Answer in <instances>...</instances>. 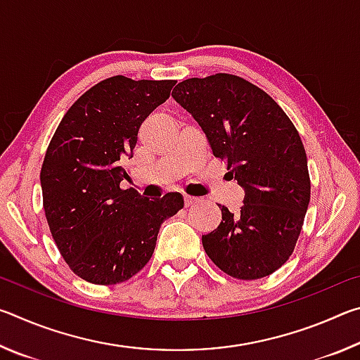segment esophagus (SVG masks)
<instances>
[{"label":"esophagus","instance_id":"esophagus-1","mask_svg":"<svg viewBox=\"0 0 360 360\" xmlns=\"http://www.w3.org/2000/svg\"><path fill=\"white\" fill-rule=\"evenodd\" d=\"M193 203H197V198L191 197V195H184V205L186 206H192Z\"/></svg>","mask_w":360,"mask_h":360}]
</instances>
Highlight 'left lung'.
<instances>
[{"label":"left lung","instance_id":"left-lung-1","mask_svg":"<svg viewBox=\"0 0 360 360\" xmlns=\"http://www.w3.org/2000/svg\"><path fill=\"white\" fill-rule=\"evenodd\" d=\"M172 96L245 188L236 214L219 205L221 224L202 236L206 254L233 278L271 275L294 252L311 192L297 129L270 95L240 76L186 79Z\"/></svg>","mask_w":360,"mask_h":360}]
</instances>
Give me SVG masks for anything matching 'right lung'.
<instances>
[{
	"mask_svg": "<svg viewBox=\"0 0 360 360\" xmlns=\"http://www.w3.org/2000/svg\"><path fill=\"white\" fill-rule=\"evenodd\" d=\"M176 81L112 76L89 89L63 115L41 168L42 203L60 254L72 271L100 285L124 283L152 257L158 230L184 198L144 200L122 167L138 130L169 98Z\"/></svg>",
	"mask_w": 360,
	"mask_h": 360,
	"instance_id": "1",
	"label": "right lung"
}]
</instances>
